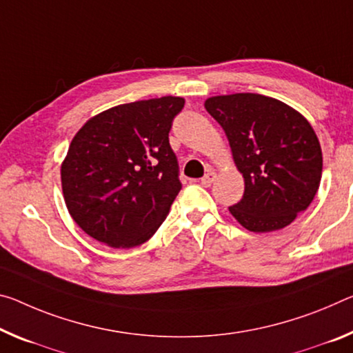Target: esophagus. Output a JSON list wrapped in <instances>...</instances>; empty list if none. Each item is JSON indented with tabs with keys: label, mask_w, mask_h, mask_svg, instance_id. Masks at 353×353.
Wrapping results in <instances>:
<instances>
[{
	"label": "esophagus",
	"mask_w": 353,
	"mask_h": 353,
	"mask_svg": "<svg viewBox=\"0 0 353 353\" xmlns=\"http://www.w3.org/2000/svg\"><path fill=\"white\" fill-rule=\"evenodd\" d=\"M215 179H216V174H215L214 171H209V172H205L204 177L201 179V185H204V187H210L212 183H214Z\"/></svg>",
	"instance_id": "1"
}]
</instances>
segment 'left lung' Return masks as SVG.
<instances>
[{"mask_svg": "<svg viewBox=\"0 0 353 353\" xmlns=\"http://www.w3.org/2000/svg\"><path fill=\"white\" fill-rule=\"evenodd\" d=\"M204 106L225 130L245 181L231 215L251 232L290 225L321 185L322 149L314 128L292 106L261 94L215 96Z\"/></svg>", "mask_w": 353, "mask_h": 353, "instance_id": "obj_1", "label": "left lung"}]
</instances>
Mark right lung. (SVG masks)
Returning <instances> with one entry per match:
<instances>
[{
	"mask_svg": "<svg viewBox=\"0 0 353 353\" xmlns=\"http://www.w3.org/2000/svg\"><path fill=\"white\" fill-rule=\"evenodd\" d=\"M183 103L166 96L117 105L75 133L61 185L67 210L88 236L133 248L165 221L182 188L168 135Z\"/></svg>",
	"mask_w": 353,
	"mask_h": 353,
	"instance_id": "right-lung-1",
	"label": "right lung"
}]
</instances>
